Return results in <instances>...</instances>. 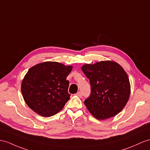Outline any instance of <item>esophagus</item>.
<instances>
[{"mask_svg":"<svg viewBox=\"0 0 150 150\" xmlns=\"http://www.w3.org/2000/svg\"><path fill=\"white\" fill-rule=\"evenodd\" d=\"M76 96H78V97H82V93H81V92H78L77 93H76Z\"/></svg>","mask_w":150,"mask_h":150,"instance_id":"34e87169","label":"esophagus"}]
</instances>
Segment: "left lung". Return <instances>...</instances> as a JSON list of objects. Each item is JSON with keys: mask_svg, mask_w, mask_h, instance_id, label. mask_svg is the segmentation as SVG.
<instances>
[{"mask_svg": "<svg viewBox=\"0 0 150 150\" xmlns=\"http://www.w3.org/2000/svg\"><path fill=\"white\" fill-rule=\"evenodd\" d=\"M82 71L90 80L91 93L84 102L95 118L105 120L121 111L129 100V79L122 66L112 61L85 64Z\"/></svg>", "mask_w": 150, "mask_h": 150, "instance_id": "8db88e82", "label": "left lung"}]
</instances>
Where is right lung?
Segmentation results:
<instances>
[{
	"mask_svg": "<svg viewBox=\"0 0 150 150\" xmlns=\"http://www.w3.org/2000/svg\"><path fill=\"white\" fill-rule=\"evenodd\" d=\"M72 69L56 62H46L29 69L21 83V93L28 106L44 117L62 110L70 99L66 78Z\"/></svg>",
	"mask_w": 150,
	"mask_h": 150,
	"instance_id": "obj_1",
	"label": "right lung"
}]
</instances>
